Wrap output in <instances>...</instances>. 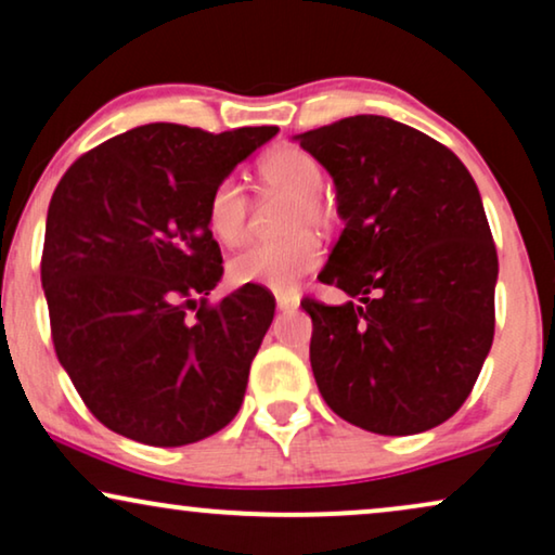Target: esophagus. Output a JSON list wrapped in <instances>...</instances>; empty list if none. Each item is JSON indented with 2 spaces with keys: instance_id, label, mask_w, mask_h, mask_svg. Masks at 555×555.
Listing matches in <instances>:
<instances>
[{
  "instance_id": "1",
  "label": "esophagus",
  "mask_w": 555,
  "mask_h": 555,
  "mask_svg": "<svg viewBox=\"0 0 555 555\" xmlns=\"http://www.w3.org/2000/svg\"><path fill=\"white\" fill-rule=\"evenodd\" d=\"M275 302H278V310H283V313H293V310L300 308V298H298V295L278 293V295H275Z\"/></svg>"
}]
</instances>
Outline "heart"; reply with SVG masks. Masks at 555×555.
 <instances>
[{"instance_id": "b5f03b06", "label": "heart", "mask_w": 555, "mask_h": 555, "mask_svg": "<svg viewBox=\"0 0 555 555\" xmlns=\"http://www.w3.org/2000/svg\"><path fill=\"white\" fill-rule=\"evenodd\" d=\"M260 181L272 192L293 196L285 240L249 245L230 260V278L240 285H262L287 293L323 260L321 240L302 227L328 232L336 224V207L323 194V166L298 146H278L257 162ZM209 230L224 245H240L249 232V196L237 177H224L207 202Z\"/></svg>"}]
</instances>
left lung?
Here are the masks:
<instances>
[{"label":"left lung","instance_id":"obj_1","mask_svg":"<svg viewBox=\"0 0 555 555\" xmlns=\"http://www.w3.org/2000/svg\"><path fill=\"white\" fill-rule=\"evenodd\" d=\"M336 184L344 232L318 280L361 306L306 298L325 404L374 435L450 420L495 333L498 253L480 192L442 143L384 116L295 135Z\"/></svg>","mask_w":555,"mask_h":555}]
</instances>
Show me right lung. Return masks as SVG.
I'll return each mask as SVG.
<instances>
[{
    "instance_id": "right-lung-1",
    "label": "right lung",
    "mask_w": 555,
    "mask_h": 555,
    "mask_svg": "<svg viewBox=\"0 0 555 555\" xmlns=\"http://www.w3.org/2000/svg\"><path fill=\"white\" fill-rule=\"evenodd\" d=\"M275 133L149 124L82 154L60 179L42 249L52 344L116 435L181 447L240 412L275 298L242 285L204 302L224 272L207 202Z\"/></svg>"
}]
</instances>
